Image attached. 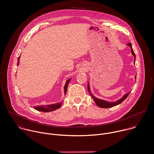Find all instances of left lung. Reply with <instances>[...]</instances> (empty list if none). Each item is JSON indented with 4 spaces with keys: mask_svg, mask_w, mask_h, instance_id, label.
<instances>
[{
    "mask_svg": "<svg viewBox=\"0 0 154 154\" xmlns=\"http://www.w3.org/2000/svg\"><path fill=\"white\" fill-rule=\"evenodd\" d=\"M127 46H129L131 48V54L132 55L134 56V63H135V60H136V55H135V54L133 50V48H132V45H131V43H128L127 44ZM136 79V76H135V80ZM88 91L90 93L91 96L92 97L94 101L95 102L96 104L99 106L100 108H111V107H113V106H115L117 105H119L120 103H121L122 102H123L127 97V96H128V94H130V93H127L126 94H125L124 96H123V97H122L120 100H118L116 102H108V101H106V100H102V99H99L96 97H94L92 93L91 92V90H90V87H89V84L88 83Z\"/></svg>",
    "mask_w": 154,
    "mask_h": 154,
    "instance_id": "8db88e82",
    "label": "left lung"
}]
</instances>
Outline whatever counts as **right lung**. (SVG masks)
Instances as JSON below:
<instances>
[{
    "label": "right lung",
    "mask_w": 154,
    "mask_h": 154,
    "mask_svg": "<svg viewBox=\"0 0 154 154\" xmlns=\"http://www.w3.org/2000/svg\"><path fill=\"white\" fill-rule=\"evenodd\" d=\"M20 56L18 57V62H17V65H19L20 63ZM71 80V79H68L65 85V86H64V93H65V94L66 92V90H67V88H68V85L69 83ZM62 102L61 103H54V104H51V105H42V106H34V108L35 109V110H37V111H42V112H51V111H55L57 109H58L59 108L61 107V106Z\"/></svg>",
    "instance_id": "1"
}]
</instances>
